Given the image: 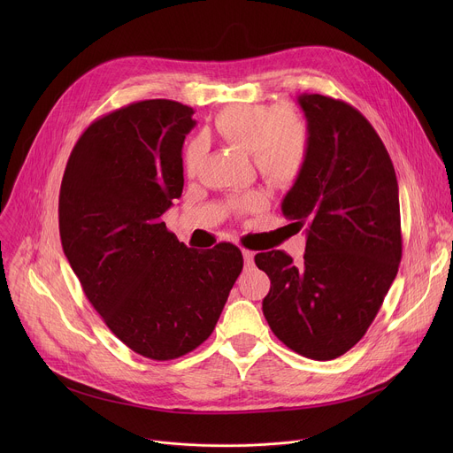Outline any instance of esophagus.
<instances>
[{"instance_id": "1", "label": "esophagus", "mask_w": 453, "mask_h": 453, "mask_svg": "<svg viewBox=\"0 0 453 453\" xmlns=\"http://www.w3.org/2000/svg\"><path fill=\"white\" fill-rule=\"evenodd\" d=\"M242 254H243V260H245V264H247V265L254 262V252H252V250L243 249V250H242Z\"/></svg>"}]
</instances>
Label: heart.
<instances>
[{
    "label": "heart",
    "mask_w": 453,
    "mask_h": 453,
    "mask_svg": "<svg viewBox=\"0 0 453 453\" xmlns=\"http://www.w3.org/2000/svg\"><path fill=\"white\" fill-rule=\"evenodd\" d=\"M215 131L224 142L250 150L257 172L276 188L292 186L306 165L310 128L294 109H276L269 104L231 105L215 118ZM201 157L203 145L191 142L184 154V168L196 172ZM257 204L260 197L250 196L243 199L242 208L252 210Z\"/></svg>",
    "instance_id": "obj_1"
}]
</instances>
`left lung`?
<instances>
[{
  "label": "left lung",
  "mask_w": 453,
  "mask_h": 453,
  "mask_svg": "<svg viewBox=\"0 0 453 453\" xmlns=\"http://www.w3.org/2000/svg\"><path fill=\"white\" fill-rule=\"evenodd\" d=\"M310 128L306 165L283 215L306 226L296 265L285 250L257 252L271 280L264 315L292 351L332 360L367 332L402 262V220L393 161L353 105L322 95L297 98Z\"/></svg>",
  "instance_id": "obj_1"
}]
</instances>
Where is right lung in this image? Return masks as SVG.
Here are the masks:
<instances>
[{"instance_id":"right-lung-1","label":"right lung","mask_w":453,"mask_h":453,"mask_svg":"<svg viewBox=\"0 0 453 453\" xmlns=\"http://www.w3.org/2000/svg\"><path fill=\"white\" fill-rule=\"evenodd\" d=\"M191 116L165 98L104 114L75 143L58 193L62 249L86 297L127 348L159 362L213 334L243 267L236 245L189 249L161 219L182 193Z\"/></svg>"}]
</instances>
